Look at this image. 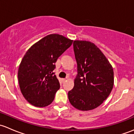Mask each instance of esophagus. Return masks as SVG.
<instances>
[{
    "label": "esophagus",
    "instance_id": "obj_1",
    "mask_svg": "<svg viewBox=\"0 0 134 134\" xmlns=\"http://www.w3.org/2000/svg\"><path fill=\"white\" fill-rule=\"evenodd\" d=\"M62 82H63H63H65V81H66V79H65V78H62Z\"/></svg>",
    "mask_w": 134,
    "mask_h": 134
}]
</instances>
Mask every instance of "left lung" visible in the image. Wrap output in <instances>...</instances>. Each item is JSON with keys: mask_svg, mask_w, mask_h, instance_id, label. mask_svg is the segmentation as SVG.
Listing matches in <instances>:
<instances>
[{"mask_svg": "<svg viewBox=\"0 0 134 134\" xmlns=\"http://www.w3.org/2000/svg\"><path fill=\"white\" fill-rule=\"evenodd\" d=\"M77 63L75 86L68 92L75 108L88 111L99 106L108 98L113 86V70L100 50L90 41H75Z\"/></svg>", "mask_w": 134, "mask_h": 134, "instance_id": "1", "label": "left lung"}]
</instances>
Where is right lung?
<instances>
[{"label":"right lung","mask_w":134,"mask_h":134,"mask_svg":"<svg viewBox=\"0 0 134 134\" xmlns=\"http://www.w3.org/2000/svg\"><path fill=\"white\" fill-rule=\"evenodd\" d=\"M72 40L59 34H50L32 45L26 52L18 71L20 89L25 99L37 107L51 104L60 87L53 71L59 56Z\"/></svg>","instance_id":"right-lung-1"}]
</instances>
